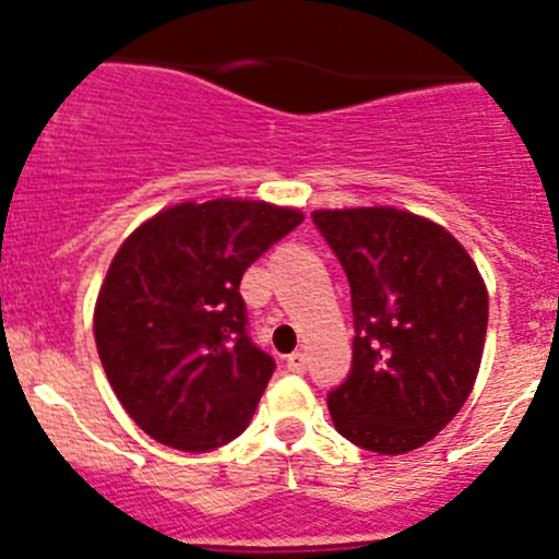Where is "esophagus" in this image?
Listing matches in <instances>:
<instances>
[{
    "mask_svg": "<svg viewBox=\"0 0 559 559\" xmlns=\"http://www.w3.org/2000/svg\"><path fill=\"white\" fill-rule=\"evenodd\" d=\"M286 368H289L292 373H306V368H308L306 354H302V352L289 354V357H286Z\"/></svg>",
    "mask_w": 559,
    "mask_h": 559,
    "instance_id": "esophagus-1",
    "label": "esophagus"
}]
</instances>
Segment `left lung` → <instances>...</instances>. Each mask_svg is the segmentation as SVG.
Segmentation results:
<instances>
[{"label": "left lung", "mask_w": 559, "mask_h": 559, "mask_svg": "<svg viewBox=\"0 0 559 559\" xmlns=\"http://www.w3.org/2000/svg\"><path fill=\"white\" fill-rule=\"evenodd\" d=\"M352 286L354 362L326 405L376 454L425 447L460 414L481 368L489 295L441 224L400 207L313 211Z\"/></svg>", "instance_id": "obj_1"}]
</instances>
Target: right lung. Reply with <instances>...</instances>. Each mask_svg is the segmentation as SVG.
Segmentation results:
<instances>
[{
  "mask_svg": "<svg viewBox=\"0 0 559 559\" xmlns=\"http://www.w3.org/2000/svg\"><path fill=\"white\" fill-rule=\"evenodd\" d=\"M302 218L218 197L165 207L123 240L99 286L94 341L145 436L207 452L246 430L275 362L248 341L240 278Z\"/></svg>",
  "mask_w": 559,
  "mask_h": 559,
  "instance_id": "obj_1",
  "label": "right lung"
}]
</instances>
